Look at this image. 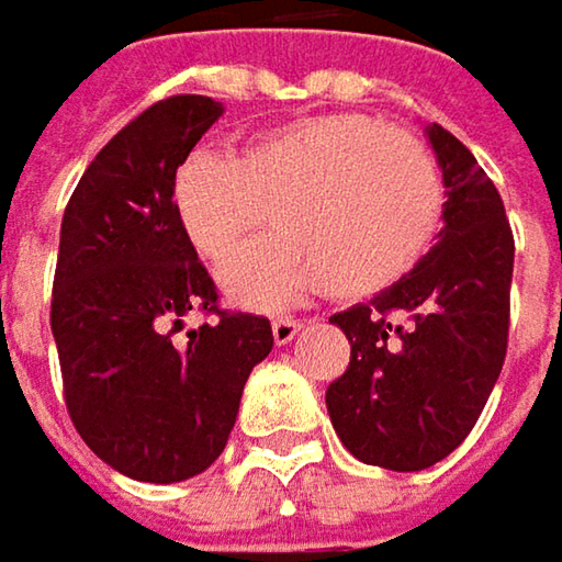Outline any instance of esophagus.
<instances>
[{"mask_svg":"<svg viewBox=\"0 0 562 562\" xmlns=\"http://www.w3.org/2000/svg\"><path fill=\"white\" fill-rule=\"evenodd\" d=\"M299 331H302V325H299L295 318H289V315L273 318V340H277V344H289Z\"/></svg>","mask_w":562,"mask_h":562,"instance_id":"1","label":"esophagus"}]
</instances>
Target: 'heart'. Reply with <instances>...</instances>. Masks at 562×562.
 Wrapping results in <instances>:
<instances>
[{
  "instance_id": "1",
  "label": "heart",
  "mask_w": 562,
  "mask_h": 562,
  "mask_svg": "<svg viewBox=\"0 0 562 562\" xmlns=\"http://www.w3.org/2000/svg\"><path fill=\"white\" fill-rule=\"evenodd\" d=\"M173 205L212 263L270 212L277 234L237 254L222 285L247 308H280L318 289L373 295L412 273L440 225L443 186L415 134L360 112H322L247 137L234 157L189 154Z\"/></svg>"
}]
</instances>
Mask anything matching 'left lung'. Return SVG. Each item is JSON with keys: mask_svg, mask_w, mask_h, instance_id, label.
I'll list each match as a JSON object with an SVG mask.
<instances>
[{"mask_svg": "<svg viewBox=\"0 0 562 562\" xmlns=\"http://www.w3.org/2000/svg\"><path fill=\"white\" fill-rule=\"evenodd\" d=\"M443 173V228L412 273L337 312L350 363L328 385L340 443L395 473L453 453L483 415L508 350L515 237L502 195L476 157L428 128Z\"/></svg>", "mask_w": 562, "mask_h": 562, "instance_id": "obj_1", "label": "left lung"}]
</instances>
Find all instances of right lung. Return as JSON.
<instances>
[{
	"label": "right lung",
	"instance_id": "1",
	"mask_svg": "<svg viewBox=\"0 0 562 562\" xmlns=\"http://www.w3.org/2000/svg\"><path fill=\"white\" fill-rule=\"evenodd\" d=\"M222 112L209 95L144 109L86 167L60 225L50 331L67 412L99 460L140 483L209 470L273 350L263 315L218 308L173 205L179 164ZM192 311L213 318L177 341Z\"/></svg>",
	"mask_w": 562,
	"mask_h": 562
}]
</instances>
